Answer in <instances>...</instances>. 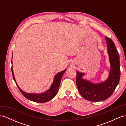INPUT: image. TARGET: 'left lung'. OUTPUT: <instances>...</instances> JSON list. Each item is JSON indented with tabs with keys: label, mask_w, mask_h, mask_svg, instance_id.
<instances>
[{
	"label": "left lung",
	"mask_w": 126,
	"mask_h": 126,
	"mask_svg": "<svg viewBox=\"0 0 126 126\" xmlns=\"http://www.w3.org/2000/svg\"><path fill=\"white\" fill-rule=\"evenodd\" d=\"M105 38L110 63L107 79L100 83H94L83 78L85 73L76 71V84L79 92L83 98L90 101H100L111 96L119 82V56L112 40L107 37Z\"/></svg>",
	"instance_id": "1"
}]
</instances>
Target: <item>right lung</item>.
<instances>
[{
    "instance_id": "1",
    "label": "right lung",
    "mask_w": 126,
    "mask_h": 126,
    "mask_svg": "<svg viewBox=\"0 0 126 126\" xmlns=\"http://www.w3.org/2000/svg\"><path fill=\"white\" fill-rule=\"evenodd\" d=\"M11 63H12V61H11ZM11 70H12V74H13L14 80H15V82H16L18 89H19V90L22 94H23L27 99H28L29 100H31L34 102H36L43 103V102H46L50 100L56 96L57 93H58V91L59 88L60 81H61V79H62V76L64 73V72L66 71V69L63 70V71L58 72V74H57L55 76L54 78V81H53L52 83H51V85L50 87V88H49L48 90H47V91H45V92L40 93V94L28 93H26L24 91L22 90L19 87L16 81V79H15L13 66L11 67Z\"/></svg>"
}]
</instances>
